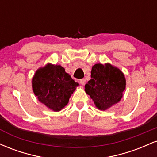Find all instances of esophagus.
Returning a JSON list of instances; mask_svg holds the SVG:
<instances>
[{"label":"esophagus","instance_id":"esophagus-1","mask_svg":"<svg viewBox=\"0 0 157 157\" xmlns=\"http://www.w3.org/2000/svg\"><path fill=\"white\" fill-rule=\"evenodd\" d=\"M80 82L82 86H84L85 83H86V80H85V79H81L80 80Z\"/></svg>","mask_w":157,"mask_h":157}]
</instances>
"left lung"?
<instances>
[{
    "label": "left lung",
    "instance_id": "obj_1",
    "mask_svg": "<svg viewBox=\"0 0 157 157\" xmlns=\"http://www.w3.org/2000/svg\"><path fill=\"white\" fill-rule=\"evenodd\" d=\"M91 77L85 85V91L97 109L105 111L121 100L126 80L120 68L109 63L95 64L91 68Z\"/></svg>",
    "mask_w": 157,
    "mask_h": 157
}]
</instances>
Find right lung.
I'll list each match as a JSON object with an SVG mask.
<instances>
[{"mask_svg":"<svg viewBox=\"0 0 157 157\" xmlns=\"http://www.w3.org/2000/svg\"><path fill=\"white\" fill-rule=\"evenodd\" d=\"M32 86L37 100L57 112L67 105L79 83L72 80L63 67L48 63L35 71Z\"/></svg>","mask_w":157,"mask_h":157,"instance_id":"right-lung-1","label":"right lung"}]
</instances>
